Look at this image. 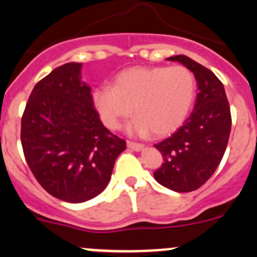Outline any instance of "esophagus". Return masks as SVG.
<instances>
[{
    "label": "esophagus",
    "instance_id": "esophagus-1",
    "mask_svg": "<svg viewBox=\"0 0 257 257\" xmlns=\"http://www.w3.org/2000/svg\"><path fill=\"white\" fill-rule=\"evenodd\" d=\"M126 145H128L129 149L134 150V152H141V150L144 149V145L143 144L134 143V142H126Z\"/></svg>",
    "mask_w": 257,
    "mask_h": 257
}]
</instances>
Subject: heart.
<instances>
[{
  "label": "heart",
  "instance_id": "heart-1",
  "mask_svg": "<svg viewBox=\"0 0 257 257\" xmlns=\"http://www.w3.org/2000/svg\"><path fill=\"white\" fill-rule=\"evenodd\" d=\"M196 92L194 74L184 66L131 67L119 72L110 85L92 92V102L105 126L115 131L132 112L133 133L165 137L184 123Z\"/></svg>",
  "mask_w": 257,
  "mask_h": 257
}]
</instances>
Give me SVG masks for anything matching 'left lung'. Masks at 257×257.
<instances>
[{
  "instance_id": "1",
  "label": "left lung",
  "mask_w": 257,
  "mask_h": 257,
  "mask_svg": "<svg viewBox=\"0 0 257 257\" xmlns=\"http://www.w3.org/2000/svg\"><path fill=\"white\" fill-rule=\"evenodd\" d=\"M167 59L193 72L199 93L185 123L154 145L164 158L154 178L170 190L189 193L205 184L219 167L229 142L231 114L224 85L210 69L184 54Z\"/></svg>"
}]
</instances>
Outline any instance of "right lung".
<instances>
[{
	"instance_id": "right-lung-1",
	"label": "right lung",
	"mask_w": 257,
	"mask_h": 257,
	"mask_svg": "<svg viewBox=\"0 0 257 257\" xmlns=\"http://www.w3.org/2000/svg\"><path fill=\"white\" fill-rule=\"evenodd\" d=\"M21 143L38 183L67 203H84L102 193L126 147L100 121L77 62L57 67L35 85L22 116Z\"/></svg>"
}]
</instances>
